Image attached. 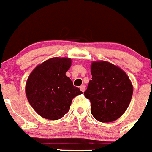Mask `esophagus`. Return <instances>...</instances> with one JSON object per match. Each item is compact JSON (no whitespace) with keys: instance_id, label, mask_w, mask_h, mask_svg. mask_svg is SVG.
<instances>
[{"instance_id":"esophagus-1","label":"esophagus","mask_w":152,"mask_h":152,"mask_svg":"<svg viewBox=\"0 0 152 152\" xmlns=\"http://www.w3.org/2000/svg\"><path fill=\"white\" fill-rule=\"evenodd\" d=\"M80 90L82 91V92H83L84 91L86 90V86H83H83H81L80 87Z\"/></svg>"}]
</instances>
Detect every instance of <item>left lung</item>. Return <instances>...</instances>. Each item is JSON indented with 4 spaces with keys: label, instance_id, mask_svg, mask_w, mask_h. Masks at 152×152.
Here are the masks:
<instances>
[{
    "label": "left lung",
    "instance_id": "obj_1",
    "mask_svg": "<svg viewBox=\"0 0 152 152\" xmlns=\"http://www.w3.org/2000/svg\"><path fill=\"white\" fill-rule=\"evenodd\" d=\"M92 80L84 92L91 102L92 116L101 122L118 119L132 99L133 87L129 76L119 67L105 61L93 62Z\"/></svg>",
    "mask_w": 152,
    "mask_h": 152
}]
</instances>
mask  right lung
<instances>
[{"label": "right lung", "mask_w": 152, "mask_h": 152, "mask_svg": "<svg viewBox=\"0 0 152 152\" xmlns=\"http://www.w3.org/2000/svg\"><path fill=\"white\" fill-rule=\"evenodd\" d=\"M71 59L55 57L37 66L26 84L27 99L43 118L57 120L69 110L72 99L83 93L66 76Z\"/></svg>", "instance_id": "right-lung-1"}]
</instances>
